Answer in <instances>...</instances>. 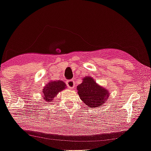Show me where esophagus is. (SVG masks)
<instances>
[{
  "instance_id": "34e87169",
  "label": "esophagus",
  "mask_w": 151,
  "mask_h": 151,
  "mask_svg": "<svg viewBox=\"0 0 151 151\" xmlns=\"http://www.w3.org/2000/svg\"><path fill=\"white\" fill-rule=\"evenodd\" d=\"M66 84H67V86H68L69 88H70V89L75 88V81H73V80L68 81H67V83H66Z\"/></svg>"
}]
</instances>
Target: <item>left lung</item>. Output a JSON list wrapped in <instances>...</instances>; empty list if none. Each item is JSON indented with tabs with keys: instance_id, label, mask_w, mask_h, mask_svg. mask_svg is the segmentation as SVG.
Here are the masks:
<instances>
[{
	"instance_id": "1",
	"label": "left lung",
	"mask_w": 151,
	"mask_h": 151,
	"mask_svg": "<svg viewBox=\"0 0 151 151\" xmlns=\"http://www.w3.org/2000/svg\"><path fill=\"white\" fill-rule=\"evenodd\" d=\"M82 83L76 89L81 100L89 108H99L104 104L110 96L108 89L99 85L91 76L82 78Z\"/></svg>"
}]
</instances>
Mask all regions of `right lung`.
Returning <instances> with one entry per match:
<instances>
[{
    "label": "right lung",
    "instance_id": "obj_1",
    "mask_svg": "<svg viewBox=\"0 0 151 151\" xmlns=\"http://www.w3.org/2000/svg\"><path fill=\"white\" fill-rule=\"evenodd\" d=\"M65 89H66V85L62 81H50L42 89V98L45 102L48 104L53 102V99L57 96L58 93Z\"/></svg>",
    "mask_w": 151,
    "mask_h": 151
}]
</instances>
